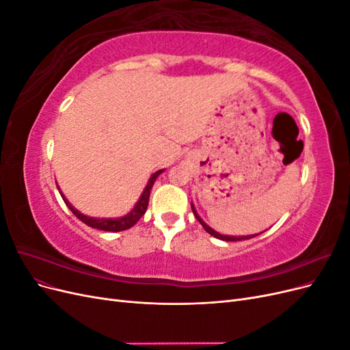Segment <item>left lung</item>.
I'll list each match as a JSON object with an SVG mask.
<instances>
[{
  "mask_svg": "<svg viewBox=\"0 0 350 350\" xmlns=\"http://www.w3.org/2000/svg\"><path fill=\"white\" fill-rule=\"evenodd\" d=\"M191 208H193V213H194V216L197 217V220L200 221V224H201V226H203L204 229H206V232H208V234L210 235H213L215 238H219V239H221V241H242V239H250V238H254V237H256V235H250V237H226V235H220V234H217V232L216 230H213V229H211L210 226H207L206 224H204V221L203 220H201L200 219V216L196 213V208H194V206L191 204Z\"/></svg>",
  "mask_w": 350,
  "mask_h": 350,
  "instance_id": "8db88e82",
  "label": "left lung"
}]
</instances>
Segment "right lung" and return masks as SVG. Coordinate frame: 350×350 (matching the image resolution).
<instances>
[{"instance_id": "add662e5", "label": "right lung", "mask_w": 350, "mask_h": 350, "mask_svg": "<svg viewBox=\"0 0 350 350\" xmlns=\"http://www.w3.org/2000/svg\"><path fill=\"white\" fill-rule=\"evenodd\" d=\"M162 172H163V169H162V171H157V172H154V174L152 175V178L149 179V184L146 185L144 191H143V194H142L140 200L137 201L135 207L130 211L129 215L124 216V217H120V219H94V217H88V216L81 215L80 211H77L76 208H74V207L68 203L67 198H66L64 196L61 194V197H62V200L66 201L67 207L72 211L74 216H76L77 219H80V220L83 221V224H86L88 226L94 228V229H99V230H107V232H121V230L130 229L131 226H134V225L137 224V221L140 220V217L146 213L147 206H149V197H150L152 187H153V184H154V181H156V178H157L159 175H161Z\"/></svg>"}]
</instances>
